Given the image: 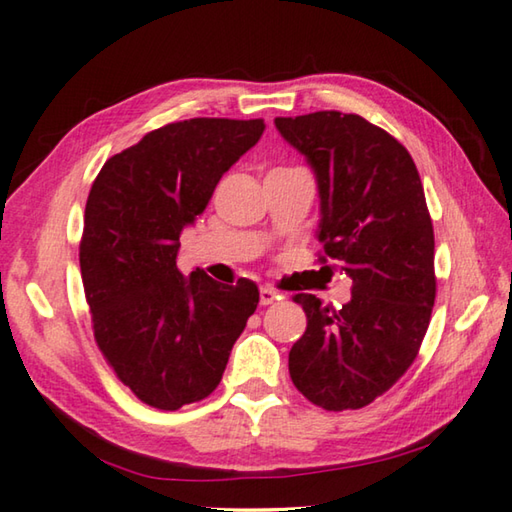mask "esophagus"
Instances as JSON below:
<instances>
[{
    "label": "esophagus",
    "mask_w": 512,
    "mask_h": 512,
    "mask_svg": "<svg viewBox=\"0 0 512 512\" xmlns=\"http://www.w3.org/2000/svg\"><path fill=\"white\" fill-rule=\"evenodd\" d=\"M279 299H281L279 292L272 290L270 285H263V288H261V306H272V303H276Z\"/></svg>",
    "instance_id": "1"
}]
</instances>
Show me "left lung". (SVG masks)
Returning a JSON list of instances; mask_svg holds the SVG:
<instances>
[{
  "label": "left lung",
  "mask_w": 512,
  "mask_h": 512,
  "mask_svg": "<svg viewBox=\"0 0 512 512\" xmlns=\"http://www.w3.org/2000/svg\"><path fill=\"white\" fill-rule=\"evenodd\" d=\"M317 175L321 261L353 279L335 310L297 294L308 328L290 351V378L312 405L362 409L416 360L436 299L434 227L414 159L357 114L335 110L274 119Z\"/></svg>",
  "instance_id": "8db88e82"
}]
</instances>
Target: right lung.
Wrapping results in <instances>:
<instances>
[{
    "label": "right lung",
    "mask_w": 512,
    "mask_h": 512,
    "mask_svg": "<svg viewBox=\"0 0 512 512\" xmlns=\"http://www.w3.org/2000/svg\"><path fill=\"white\" fill-rule=\"evenodd\" d=\"M263 119H188L105 161L87 197L80 274L94 339L141 402L175 411L211 396L258 306L254 281L177 270L179 236Z\"/></svg>",
    "instance_id": "right-lung-1"
}]
</instances>
